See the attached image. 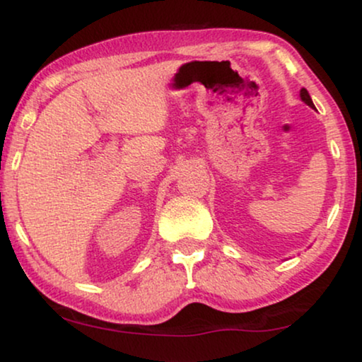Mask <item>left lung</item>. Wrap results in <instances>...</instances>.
Instances as JSON below:
<instances>
[{"instance_id": "left-lung-1", "label": "left lung", "mask_w": 362, "mask_h": 362, "mask_svg": "<svg viewBox=\"0 0 362 362\" xmlns=\"http://www.w3.org/2000/svg\"><path fill=\"white\" fill-rule=\"evenodd\" d=\"M300 100H303V102H304L305 105H309L310 108H315V107H314V103H313V100H310V95H309V91L305 90V88L300 90Z\"/></svg>"}]
</instances>
